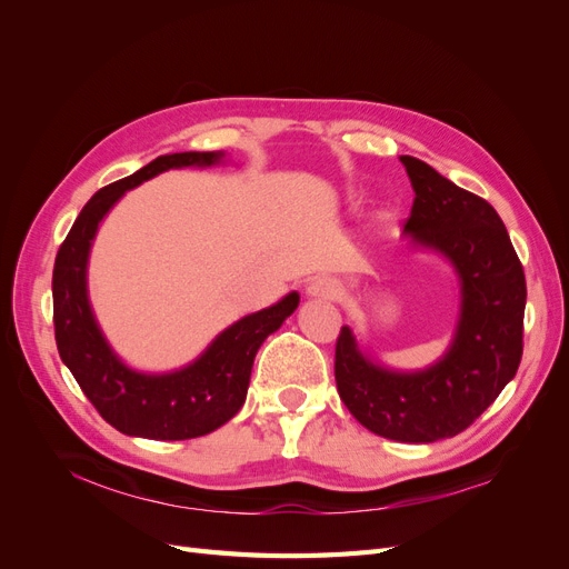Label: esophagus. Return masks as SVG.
<instances>
[{
	"label": "esophagus",
	"instance_id": "obj_1",
	"mask_svg": "<svg viewBox=\"0 0 569 569\" xmlns=\"http://www.w3.org/2000/svg\"><path fill=\"white\" fill-rule=\"evenodd\" d=\"M341 295V284L335 278H316L306 287V297L311 299H337Z\"/></svg>",
	"mask_w": 569,
	"mask_h": 569
}]
</instances>
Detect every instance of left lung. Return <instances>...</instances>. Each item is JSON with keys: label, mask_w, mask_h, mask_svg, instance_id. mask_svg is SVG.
Listing matches in <instances>:
<instances>
[{"label": "left lung", "mask_w": 569, "mask_h": 569, "mask_svg": "<svg viewBox=\"0 0 569 569\" xmlns=\"http://www.w3.org/2000/svg\"><path fill=\"white\" fill-rule=\"evenodd\" d=\"M416 201L403 234L458 278V320L446 351L420 370H393L360 351L341 327L335 380L343 406L370 432L432 443L470 427L518 372L527 303L525 270L493 206L420 159L401 157Z\"/></svg>", "instance_id": "obj_1"}]
</instances>
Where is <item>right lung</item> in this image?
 Segmentation results:
<instances>
[{
    "mask_svg": "<svg viewBox=\"0 0 569 569\" xmlns=\"http://www.w3.org/2000/svg\"><path fill=\"white\" fill-rule=\"evenodd\" d=\"M222 151H182L153 159L84 203L61 244L51 278L59 356L99 416L118 432L157 441L194 439L232 420L244 406L261 343L297 311L299 291L226 327L201 356L170 372L130 368L101 332L88 291V263L101 220L128 189L170 168H211Z\"/></svg>",
    "mask_w": 569,
    "mask_h": 569,
    "instance_id": "1",
    "label": "right lung"
}]
</instances>
